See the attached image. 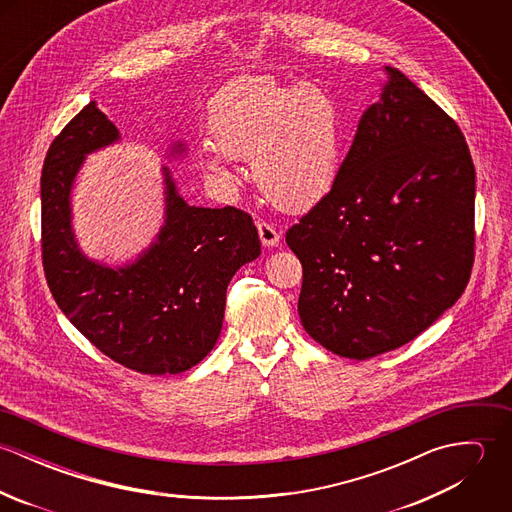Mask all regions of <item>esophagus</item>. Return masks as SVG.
<instances>
[{
  "label": "esophagus",
  "instance_id": "esophagus-1",
  "mask_svg": "<svg viewBox=\"0 0 512 512\" xmlns=\"http://www.w3.org/2000/svg\"><path fill=\"white\" fill-rule=\"evenodd\" d=\"M258 236L262 240V246L266 248L280 244V232L270 222H258Z\"/></svg>",
  "mask_w": 512,
  "mask_h": 512
}]
</instances>
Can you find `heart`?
<instances>
[{
    "mask_svg": "<svg viewBox=\"0 0 512 512\" xmlns=\"http://www.w3.org/2000/svg\"><path fill=\"white\" fill-rule=\"evenodd\" d=\"M213 146L203 167L220 185L234 181L232 157L250 159L258 189L286 211L319 203L335 185L343 124L335 98L309 82L270 76L238 78L209 104Z\"/></svg>",
    "mask_w": 512,
    "mask_h": 512,
    "instance_id": "1",
    "label": "heart"
}]
</instances>
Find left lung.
Instances as JSON below:
<instances>
[{
	"label": "left lung",
	"mask_w": 512,
	"mask_h": 512,
	"mask_svg": "<svg viewBox=\"0 0 512 512\" xmlns=\"http://www.w3.org/2000/svg\"><path fill=\"white\" fill-rule=\"evenodd\" d=\"M331 191L286 234L303 266L297 311L327 351H394L461 297L475 244V167L459 126L384 67Z\"/></svg>",
	"instance_id": "obj_1"
}]
</instances>
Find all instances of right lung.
Here are the masks:
<instances>
[{"label":"right lung","instance_id":"obj_1","mask_svg":"<svg viewBox=\"0 0 512 512\" xmlns=\"http://www.w3.org/2000/svg\"><path fill=\"white\" fill-rule=\"evenodd\" d=\"M118 142V128L92 100L49 147L41 175L45 278L61 311L106 357L142 374H177L215 347L226 288L260 256L258 230L234 207L189 205L163 165V224L153 242L122 266L88 258L74 234V181L86 155ZM183 153V142L169 147L171 157Z\"/></svg>","mask_w":512,"mask_h":512}]
</instances>
